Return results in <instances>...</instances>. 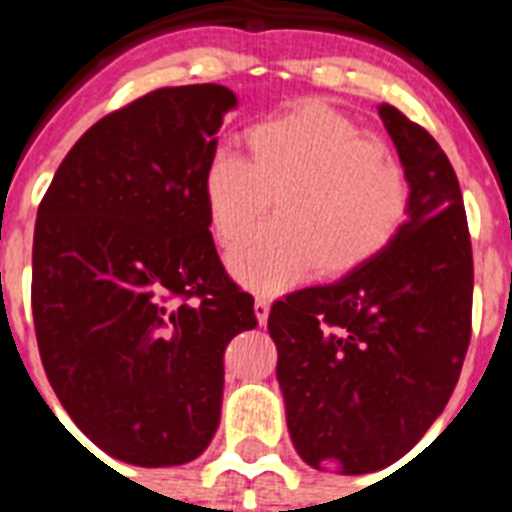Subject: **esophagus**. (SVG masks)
<instances>
[{"label":"esophagus","instance_id":"esophagus-1","mask_svg":"<svg viewBox=\"0 0 512 512\" xmlns=\"http://www.w3.org/2000/svg\"><path fill=\"white\" fill-rule=\"evenodd\" d=\"M268 313H271V300L263 295L255 297V316L257 321H260V327H263L265 321H268Z\"/></svg>","mask_w":512,"mask_h":512}]
</instances>
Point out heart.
I'll list each match as a JSON object with an SVG mask.
<instances>
[{"label":"heart","mask_w":512,"mask_h":512,"mask_svg":"<svg viewBox=\"0 0 512 512\" xmlns=\"http://www.w3.org/2000/svg\"><path fill=\"white\" fill-rule=\"evenodd\" d=\"M249 159L217 148L201 193L217 244L231 247L273 207L276 220L228 257L257 292H281L319 268L348 273L380 255L409 215V180L388 143L366 138L350 116L303 100L244 135Z\"/></svg>","instance_id":"heart-1"}]
</instances>
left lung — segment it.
Instances as JSON below:
<instances>
[{
  "mask_svg": "<svg viewBox=\"0 0 512 512\" xmlns=\"http://www.w3.org/2000/svg\"><path fill=\"white\" fill-rule=\"evenodd\" d=\"M377 111L409 180L406 223L369 263L276 300L268 316L292 444L311 468L345 476L401 460L444 412L473 313V249L452 164L398 108Z\"/></svg>",
  "mask_w": 512,
  "mask_h": 512,
  "instance_id": "left-lung-1",
  "label": "left lung"
}]
</instances>
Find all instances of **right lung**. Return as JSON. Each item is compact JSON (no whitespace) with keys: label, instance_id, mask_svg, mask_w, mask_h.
<instances>
[{"label":"right lung","instance_id":"add662e5","mask_svg":"<svg viewBox=\"0 0 512 512\" xmlns=\"http://www.w3.org/2000/svg\"><path fill=\"white\" fill-rule=\"evenodd\" d=\"M233 108L223 84L132 100L76 140L36 212L31 308L47 380L84 436L140 468L207 449L225 345L257 327L201 193Z\"/></svg>","mask_w":512,"mask_h":512}]
</instances>
